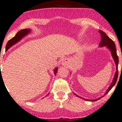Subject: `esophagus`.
I'll return each mask as SVG.
<instances>
[{
	"label": "esophagus",
	"instance_id": "esophagus-1",
	"mask_svg": "<svg viewBox=\"0 0 122 122\" xmlns=\"http://www.w3.org/2000/svg\"><path fill=\"white\" fill-rule=\"evenodd\" d=\"M68 62V61H67V60H64V61H63L62 62V64L63 65H66V64H67V63Z\"/></svg>",
	"mask_w": 122,
	"mask_h": 122
}]
</instances>
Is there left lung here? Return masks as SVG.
Wrapping results in <instances>:
<instances>
[{
  "label": "left lung",
  "instance_id": "obj_1",
  "mask_svg": "<svg viewBox=\"0 0 122 122\" xmlns=\"http://www.w3.org/2000/svg\"><path fill=\"white\" fill-rule=\"evenodd\" d=\"M99 32L101 35V41L99 44V46H107L108 47L109 49L112 52V56H113V59L115 61V64H116V68H117V71H116V72H115V74L114 77L113 82H112V83H111V85H110L108 89H107V92H105V95L107 94V93L109 92V91L110 90L112 89V87L114 86L115 83H116V82L117 81V78H118V62H119V60H118V55H117V50H116V48H115V45L114 42L111 39H110V38L107 35V34H106L104 32V31H102V30H99ZM75 95H76L77 96L79 97V96L76 94H75ZM102 97H103V96H102ZM102 97L99 98V99H98L97 100L100 99ZM84 99L87 100L85 99ZM97 100H91V102H92V101L95 102V101Z\"/></svg>",
  "mask_w": 122,
  "mask_h": 122
}]
</instances>
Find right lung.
<instances>
[{
    "mask_svg": "<svg viewBox=\"0 0 122 122\" xmlns=\"http://www.w3.org/2000/svg\"><path fill=\"white\" fill-rule=\"evenodd\" d=\"M30 32V29H23L22 30H20L17 33L15 37H13L12 39H11L10 40H9L8 41L7 45H6V47H5V50H7L8 49L9 47L12 46V45H15V43H17V42L19 41L20 39H22L23 37H24L25 36H26L27 34H28V32ZM57 68L55 69L54 70V74L56 75V72H57ZM1 72L0 73V75H1Z\"/></svg>",
    "mask_w": 122,
    "mask_h": 122,
    "instance_id": "obj_1",
    "label": "right lung"
}]
</instances>
